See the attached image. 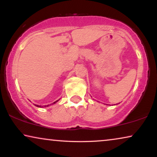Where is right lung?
<instances>
[{
    "mask_svg": "<svg viewBox=\"0 0 157 157\" xmlns=\"http://www.w3.org/2000/svg\"><path fill=\"white\" fill-rule=\"evenodd\" d=\"M58 101H59V100H58ZM56 101L53 102V104H55V103H56V102H57V101ZM35 106H38V105H35ZM39 107H40V106Z\"/></svg>",
    "mask_w": 157,
    "mask_h": 157,
    "instance_id": "obj_1",
    "label": "right lung"
}]
</instances>
